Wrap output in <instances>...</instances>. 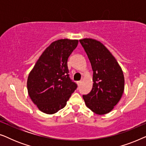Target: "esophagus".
<instances>
[{"instance_id": "34e87169", "label": "esophagus", "mask_w": 146, "mask_h": 146, "mask_svg": "<svg viewBox=\"0 0 146 146\" xmlns=\"http://www.w3.org/2000/svg\"><path fill=\"white\" fill-rule=\"evenodd\" d=\"M76 83H77V85L78 86H79L81 84V83H82V81H78Z\"/></svg>"}]
</instances>
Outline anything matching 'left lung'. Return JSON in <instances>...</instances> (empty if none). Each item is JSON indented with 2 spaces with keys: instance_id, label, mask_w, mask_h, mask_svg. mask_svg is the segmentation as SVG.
Instances as JSON below:
<instances>
[{
  "instance_id": "obj_1",
  "label": "left lung",
  "mask_w": 146,
  "mask_h": 146,
  "mask_svg": "<svg viewBox=\"0 0 146 146\" xmlns=\"http://www.w3.org/2000/svg\"><path fill=\"white\" fill-rule=\"evenodd\" d=\"M87 54L93 70V86L84 95L86 105L98 115L109 113L120 100L124 90V76L121 68L109 50L100 41L92 38L80 40Z\"/></svg>"
}]
</instances>
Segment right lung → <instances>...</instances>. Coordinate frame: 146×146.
<instances>
[{
    "label": "right lung",
    "instance_id": "1",
    "mask_svg": "<svg viewBox=\"0 0 146 146\" xmlns=\"http://www.w3.org/2000/svg\"><path fill=\"white\" fill-rule=\"evenodd\" d=\"M78 40L53 42L39 57L27 80L28 93L40 110L54 114L66 105L77 85L69 77L67 62Z\"/></svg>",
    "mask_w": 146,
    "mask_h": 146
}]
</instances>
